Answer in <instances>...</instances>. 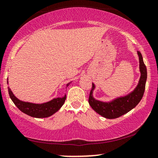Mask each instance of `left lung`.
Returning a JSON list of instances; mask_svg holds the SVG:
<instances>
[{"label": "left lung", "instance_id": "obj_1", "mask_svg": "<svg viewBox=\"0 0 158 158\" xmlns=\"http://www.w3.org/2000/svg\"><path fill=\"white\" fill-rule=\"evenodd\" d=\"M139 56L140 77L138 85L135 90L130 94L123 97L115 98L110 102H103L95 99L93 96V91L95 88V85L93 83L90 96H89V104L98 114L106 118H116L124 115L131 110L135 107L143 97L145 90L146 81L147 79V71L145 64L143 60V56L140 51H138Z\"/></svg>", "mask_w": 158, "mask_h": 158}]
</instances>
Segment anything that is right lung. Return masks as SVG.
Returning a JSON list of instances; mask_svg holds the SVG:
<instances>
[{
  "label": "right lung",
  "instance_id": "obj_1",
  "mask_svg": "<svg viewBox=\"0 0 158 158\" xmlns=\"http://www.w3.org/2000/svg\"><path fill=\"white\" fill-rule=\"evenodd\" d=\"M7 84H8V79H7ZM70 83H68L66 86L68 87ZM8 91L9 96L12 100L13 103L20 111L26 115L34 118H47L52 115L60 109L66 99V95H64V96L62 98H54L45 103L34 104L19 100L18 98L15 97L9 87H8Z\"/></svg>",
  "mask_w": 158,
  "mask_h": 158
}]
</instances>
